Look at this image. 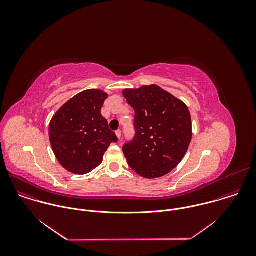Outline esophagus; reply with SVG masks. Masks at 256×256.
<instances>
[{"label": "esophagus", "instance_id": "obj_1", "mask_svg": "<svg viewBox=\"0 0 256 256\" xmlns=\"http://www.w3.org/2000/svg\"><path fill=\"white\" fill-rule=\"evenodd\" d=\"M115 134H116V136H117L118 139L121 138V130H117V131L115 132Z\"/></svg>", "mask_w": 256, "mask_h": 256}]
</instances>
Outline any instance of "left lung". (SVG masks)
Wrapping results in <instances>:
<instances>
[{
	"label": "left lung",
	"instance_id": "1",
	"mask_svg": "<svg viewBox=\"0 0 256 256\" xmlns=\"http://www.w3.org/2000/svg\"><path fill=\"white\" fill-rule=\"evenodd\" d=\"M135 110V137L123 146L129 166L145 178L170 172L182 160L192 138L186 104L158 86L123 90Z\"/></svg>",
	"mask_w": 256,
	"mask_h": 256
}]
</instances>
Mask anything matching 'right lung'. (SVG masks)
Masks as SVG:
<instances>
[{"label": "right lung", "mask_w": 256, "mask_h": 256, "mask_svg": "<svg viewBox=\"0 0 256 256\" xmlns=\"http://www.w3.org/2000/svg\"><path fill=\"white\" fill-rule=\"evenodd\" d=\"M100 90H86L68 100L52 117L49 139L60 164L74 174L98 168L117 137L100 110L108 98Z\"/></svg>", "instance_id": "1"}]
</instances>
